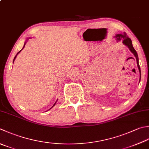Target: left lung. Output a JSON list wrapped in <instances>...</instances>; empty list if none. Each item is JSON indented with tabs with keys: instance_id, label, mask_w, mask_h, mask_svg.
<instances>
[{
	"instance_id": "obj_1",
	"label": "left lung",
	"mask_w": 149,
	"mask_h": 149,
	"mask_svg": "<svg viewBox=\"0 0 149 149\" xmlns=\"http://www.w3.org/2000/svg\"><path fill=\"white\" fill-rule=\"evenodd\" d=\"M116 38V39L117 40V41H120V40H122V42L124 44L125 46H127L128 48H129L130 51L132 52V53L134 55V56L136 57V61H137V65H138V69H139V74H140V78H139V81L141 80V70H140V66H139V59H138V54H137L136 51L135 50V49L134 48L133 46H132V40L130 39V38L127 36V35L126 33H123V34H116L114 36Z\"/></svg>"
}]
</instances>
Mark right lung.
Here are the masks:
<instances>
[{
    "label": "right lung",
    "instance_id": "add662e5",
    "mask_svg": "<svg viewBox=\"0 0 149 149\" xmlns=\"http://www.w3.org/2000/svg\"><path fill=\"white\" fill-rule=\"evenodd\" d=\"M29 39H30V38H29ZM26 42H25V43H24V46H23V48H22V49H23V48H24V46H25V45H26ZM22 49H21V50H22ZM21 50H20V51H19V52H18V53H17V55H15V57H14V59H13V62H14V61H15V58H16V57H17V55H18V54H19L20 53V51H21ZM56 102H57V101H56ZM56 102H55V103H54V105H53V106H52V107H53L54 106H55V104H56ZM52 108H51V109H52Z\"/></svg>",
    "mask_w": 149,
    "mask_h": 149
}]
</instances>
